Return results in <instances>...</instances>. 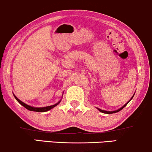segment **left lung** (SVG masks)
Returning <instances> with one entry per match:
<instances>
[{"mask_svg": "<svg viewBox=\"0 0 152 152\" xmlns=\"http://www.w3.org/2000/svg\"><path fill=\"white\" fill-rule=\"evenodd\" d=\"M134 95H135V94H134ZM134 95H132V97H131V98H130V100H129V101H128L127 103H126V104H125L124 105V106H123L122 107H121V108H120V109H117V110H115V111H105V110H102V109H99V108H97V109H98V110H99V111H100V112H102V113H104V114H114V113L118 112V111H121V109H124V107H126V105H127V104H128V102H130V100H131V99H132V97H134Z\"/></svg>", "mask_w": 152, "mask_h": 152, "instance_id": "1", "label": "left lung"}]
</instances>
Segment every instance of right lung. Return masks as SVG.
I'll return each mask as SVG.
<instances>
[{
	"label": "right lung",
	"instance_id": "1",
	"mask_svg": "<svg viewBox=\"0 0 152 152\" xmlns=\"http://www.w3.org/2000/svg\"><path fill=\"white\" fill-rule=\"evenodd\" d=\"M13 95H14L15 98L16 99V100L18 102L20 103V104H22L23 107H24L25 108L27 109L28 110H29V111H37V112H45V111H48L50 110V109L54 108V107H56L57 104H59L60 103L61 100H62V99H60V100H59L58 102L56 103V104H53V105H51V106H48V107H34L30 106V105L26 104H25V103L23 102L20 100V99L17 98L16 96L14 95V94H13Z\"/></svg>",
	"mask_w": 152,
	"mask_h": 152
}]
</instances>
